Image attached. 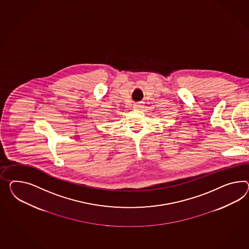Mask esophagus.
<instances>
[{
	"label": "esophagus",
	"instance_id": "1",
	"mask_svg": "<svg viewBox=\"0 0 249 249\" xmlns=\"http://www.w3.org/2000/svg\"><path fill=\"white\" fill-rule=\"evenodd\" d=\"M142 107V103H135L134 105V108H141Z\"/></svg>",
	"mask_w": 249,
	"mask_h": 249
}]
</instances>
